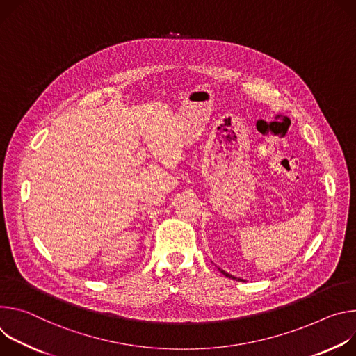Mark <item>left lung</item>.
Returning a JSON list of instances; mask_svg holds the SVG:
<instances>
[{
	"label": "left lung",
	"mask_w": 356,
	"mask_h": 356,
	"mask_svg": "<svg viewBox=\"0 0 356 356\" xmlns=\"http://www.w3.org/2000/svg\"><path fill=\"white\" fill-rule=\"evenodd\" d=\"M220 270V273L222 274H225L226 277H229V279H232V280H238V282H243V279H239V277H234V275H232V274H229V273H226V271H223L222 268H219Z\"/></svg>",
	"instance_id": "obj_1"
}]
</instances>
